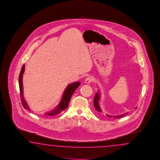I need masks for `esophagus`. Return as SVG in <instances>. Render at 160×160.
Here are the masks:
<instances>
[{
    "instance_id": "34e87169",
    "label": "esophagus",
    "mask_w": 160,
    "mask_h": 160,
    "mask_svg": "<svg viewBox=\"0 0 160 160\" xmlns=\"http://www.w3.org/2000/svg\"><path fill=\"white\" fill-rule=\"evenodd\" d=\"M92 81V79L91 77H88V78H86V79H85V82L86 83V84H89V83H90Z\"/></svg>"
}]
</instances>
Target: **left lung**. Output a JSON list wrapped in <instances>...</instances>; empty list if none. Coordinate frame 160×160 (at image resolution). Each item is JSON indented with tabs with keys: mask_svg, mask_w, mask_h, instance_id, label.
<instances>
[{
	"mask_svg": "<svg viewBox=\"0 0 160 160\" xmlns=\"http://www.w3.org/2000/svg\"><path fill=\"white\" fill-rule=\"evenodd\" d=\"M100 92H99V90H98V92L97 93H95V97H94V108L98 112H102V110L100 108V106H99V99H100ZM137 109V108H136V109ZM129 112H126L125 113L123 114L122 115H119V116H108V115H106V116L109 117L110 118H112V117H114V118H119L121 117H122L125 115H126Z\"/></svg>",
	"mask_w": 160,
	"mask_h": 160,
	"instance_id": "left-lung-1",
	"label": "left lung"
}]
</instances>
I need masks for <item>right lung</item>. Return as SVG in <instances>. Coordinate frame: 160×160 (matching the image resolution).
I'll return each mask as SVG.
<instances>
[{
    "mask_svg": "<svg viewBox=\"0 0 160 160\" xmlns=\"http://www.w3.org/2000/svg\"><path fill=\"white\" fill-rule=\"evenodd\" d=\"M24 68H25V66L23 65L21 69L19 77V90H20L21 101L24 109L31 111V109L27 105V103L26 101L23 96V83H22V78H23V74L24 72ZM80 84L81 83L79 82H75L68 85L64 91L62 97L61 101L58 104V105L51 111L45 112L44 114V115L47 116H56L59 114L60 112H61L63 110L66 109L68 107V103L70 102L72 95L76 90V89L79 86Z\"/></svg>",
    "mask_w": 160,
    "mask_h": 160,
    "instance_id": "1",
    "label": "right lung"
}]
</instances>
